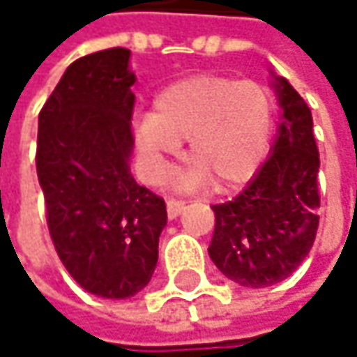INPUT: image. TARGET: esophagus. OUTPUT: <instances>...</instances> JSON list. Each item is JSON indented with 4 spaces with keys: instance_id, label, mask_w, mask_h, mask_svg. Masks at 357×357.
Listing matches in <instances>:
<instances>
[{
    "instance_id": "34e87169",
    "label": "esophagus",
    "mask_w": 357,
    "mask_h": 357,
    "mask_svg": "<svg viewBox=\"0 0 357 357\" xmlns=\"http://www.w3.org/2000/svg\"><path fill=\"white\" fill-rule=\"evenodd\" d=\"M183 206H185V202H183V199L169 198L167 199V216H169V218H176V216H179V212L183 210Z\"/></svg>"
}]
</instances>
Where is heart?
I'll use <instances>...</instances> for the list:
<instances>
[{"label":"heart","instance_id":"b5f03b06","mask_svg":"<svg viewBox=\"0 0 357 357\" xmlns=\"http://www.w3.org/2000/svg\"><path fill=\"white\" fill-rule=\"evenodd\" d=\"M273 102L259 82L218 74H199L165 86L153 113L135 119L133 137L143 176L163 181L169 158L185 141L192 169L179 188H196L212 179L216 188H234L250 178L268 149Z\"/></svg>","mask_w":357,"mask_h":357}]
</instances>
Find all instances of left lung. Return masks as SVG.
<instances>
[{"mask_svg": "<svg viewBox=\"0 0 357 357\" xmlns=\"http://www.w3.org/2000/svg\"><path fill=\"white\" fill-rule=\"evenodd\" d=\"M283 109L273 151L236 198L212 206L210 259L230 281L261 289L284 281L309 255L319 226V151L313 116L281 76Z\"/></svg>", "mask_w": 357, "mask_h": 357, "instance_id": "obj_1", "label": "left lung"}]
</instances>
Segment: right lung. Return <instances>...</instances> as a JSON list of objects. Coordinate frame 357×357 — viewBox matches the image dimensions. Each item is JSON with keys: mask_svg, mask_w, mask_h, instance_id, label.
Instances as JSON below:
<instances>
[{"mask_svg": "<svg viewBox=\"0 0 357 357\" xmlns=\"http://www.w3.org/2000/svg\"><path fill=\"white\" fill-rule=\"evenodd\" d=\"M127 48L82 56L38 116L36 172L62 264L84 291L127 299L151 281L165 202L129 169L135 74Z\"/></svg>", "mask_w": 357, "mask_h": 357, "instance_id": "obj_1", "label": "right lung"}]
</instances>
